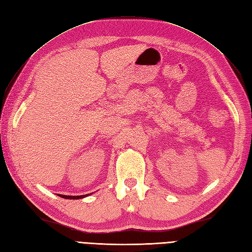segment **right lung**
I'll return each mask as SVG.
<instances>
[{
    "instance_id": "1",
    "label": "right lung",
    "mask_w": 252,
    "mask_h": 252,
    "mask_svg": "<svg viewBox=\"0 0 252 252\" xmlns=\"http://www.w3.org/2000/svg\"><path fill=\"white\" fill-rule=\"evenodd\" d=\"M90 194H86V195H80V196H65V195H59L60 197L63 198H65V199H80V198H83V197H86L89 196Z\"/></svg>"
}]
</instances>
